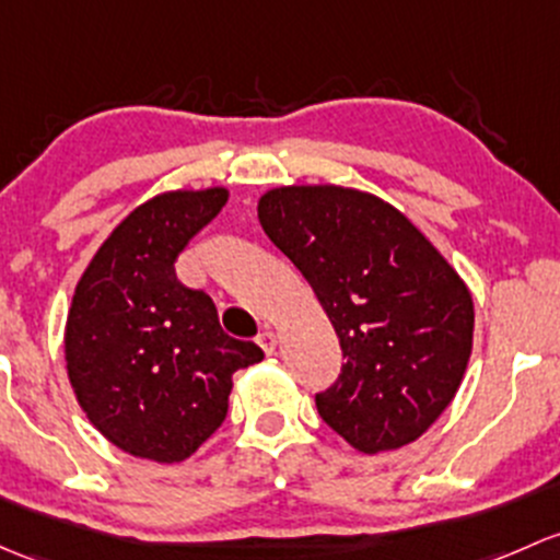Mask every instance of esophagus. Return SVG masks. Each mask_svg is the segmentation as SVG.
I'll use <instances>...</instances> for the list:
<instances>
[{"mask_svg": "<svg viewBox=\"0 0 560 560\" xmlns=\"http://www.w3.org/2000/svg\"><path fill=\"white\" fill-rule=\"evenodd\" d=\"M257 343H260V349L265 354H276V346H279V338H276L273 329H265V332L257 335Z\"/></svg>", "mask_w": 560, "mask_h": 560, "instance_id": "34e87169", "label": "esophagus"}]
</instances>
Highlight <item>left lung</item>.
I'll list each match as a JSON object with an SVG mask.
<instances>
[{"label":"left lung","mask_w":560,"mask_h":560,"mask_svg":"<svg viewBox=\"0 0 560 560\" xmlns=\"http://www.w3.org/2000/svg\"><path fill=\"white\" fill-rule=\"evenodd\" d=\"M257 217L340 338L346 364L316 394L327 427L362 453L419 440L472 354V295L456 270L402 211L351 187H276Z\"/></svg>","instance_id":"1"}]
</instances>
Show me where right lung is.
Segmentation results:
<instances>
[{"label": "right lung", "mask_w": 560, "mask_h": 560, "mask_svg": "<svg viewBox=\"0 0 560 560\" xmlns=\"http://www.w3.org/2000/svg\"><path fill=\"white\" fill-rule=\"evenodd\" d=\"M225 201V187H209L141 203L74 290L63 338L69 381L93 427L131 456H192L225 421L235 370L262 359L257 343L222 332L214 300L174 270Z\"/></svg>", "instance_id": "right-lung-1"}]
</instances>
